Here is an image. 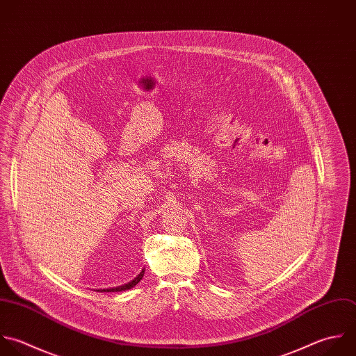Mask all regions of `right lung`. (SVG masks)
I'll return each mask as SVG.
<instances>
[{
	"label": "right lung",
	"mask_w": 356,
	"mask_h": 356,
	"mask_svg": "<svg viewBox=\"0 0 356 356\" xmlns=\"http://www.w3.org/2000/svg\"><path fill=\"white\" fill-rule=\"evenodd\" d=\"M144 272H145V269H143L141 272H140V275H137L136 276V279H133L131 282H129L127 284H123V286H119V287H115V289H104L102 291L104 293H118V291H126V290H130V289H133L141 279H143V276H144ZM99 291V290H98Z\"/></svg>",
	"instance_id": "1"
}]
</instances>
